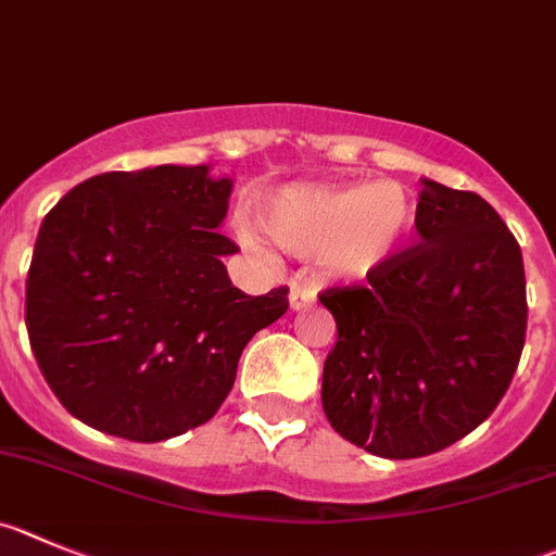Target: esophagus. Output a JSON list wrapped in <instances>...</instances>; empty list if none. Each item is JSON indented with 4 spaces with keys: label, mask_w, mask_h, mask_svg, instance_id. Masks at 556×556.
I'll list each match as a JSON object with an SVG mask.
<instances>
[{
    "label": "esophagus",
    "mask_w": 556,
    "mask_h": 556,
    "mask_svg": "<svg viewBox=\"0 0 556 556\" xmlns=\"http://www.w3.org/2000/svg\"><path fill=\"white\" fill-rule=\"evenodd\" d=\"M315 299H318V290H315V285H307V282L290 285V309H293V313H299V309L315 304Z\"/></svg>",
    "instance_id": "34e87169"
}]
</instances>
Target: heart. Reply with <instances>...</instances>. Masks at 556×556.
I'll return each mask as SVG.
<instances>
[{
  "instance_id": "1",
  "label": "heart",
  "mask_w": 556,
  "mask_h": 556,
  "mask_svg": "<svg viewBox=\"0 0 556 556\" xmlns=\"http://www.w3.org/2000/svg\"><path fill=\"white\" fill-rule=\"evenodd\" d=\"M263 227L295 257H318L337 279H367L406 247L414 227L412 197L401 184L288 186L263 211ZM243 247L261 252L252 232Z\"/></svg>"
}]
</instances>
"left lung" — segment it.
<instances>
[{"label": "left lung", "mask_w": 556, "mask_h": 556, "mask_svg": "<svg viewBox=\"0 0 556 556\" xmlns=\"http://www.w3.org/2000/svg\"><path fill=\"white\" fill-rule=\"evenodd\" d=\"M417 247L320 304L337 342L326 419L356 447L403 460L439 453L491 417L527 334L521 247L475 191L422 178Z\"/></svg>", "instance_id": "1"}]
</instances>
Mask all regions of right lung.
<instances>
[{"label": "right lung", "mask_w": 556, "mask_h": 556, "mask_svg": "<svg viewBox=\"0 0 556 556\" xmlns=\"http://www.w3.org/2000/svg\"><path fill=\"white\" fill-rule=\"evenodd\" d=\"M230 194L207 164H161L96 175L46 214L27 331L76 419L150 444L219 412L247 342L288 309V288L247 295L227 277Z\"/></svg>", "instance_id": "obj_1"}]
</instances>
